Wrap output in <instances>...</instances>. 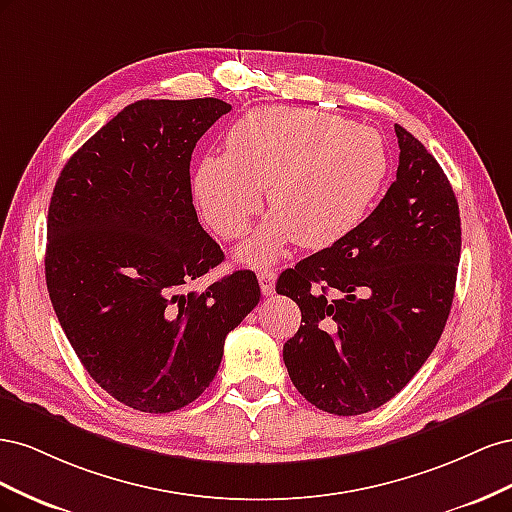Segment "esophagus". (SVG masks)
<instances>
[{
  "label": "esophagus",
  "mask_w": 512,
  "mask_h": 512,
  "mask_svg": "<svg viewBox=\"0 0 512 512\" xmlns=\"http://www.w3.org/2000/svg\"><path fill=\"white\" fill-rule=\"evenodd\" d=\"M275 280L277 275L273 269H260L258 271V284H260V290L265 297H271V294L275 292Z\"/></svg>",
  "instance_id": "34e87169"
}]
</instances>
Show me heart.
<instances>
[{"instance_id": "b5f03b06", "label": "heart", "mask_w": 512, "mask_h": 512, "mask_svg": "<svg viewBox=\"0 0 512 512\" xmlns=\"http://www.w3.org/2000/svg\"><path fill=\"white\" fill-rule=\"evenodd\" d=\"M224 156H207L192 188L205 222L239 239L269 190L275 213L239 247L247 265H269L290 241L327 247L361 224L389 175L376 128L307 108L262 106L226 134Z\"/></svg>"}]
</instances>
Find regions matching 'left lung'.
I'll list each match as a JSON object with an SVG mask.
<instances>
[{
  "mask_svg": "<svg viewBox=\"0 0 512 512\" xmlns=\"http://www.w3.org/2000/svg\"><path fill=\"white\" fill-rule=\"evenodd\" d=\"M397 179L378 207L327 250L277 280L301 309L284 344L297 391L354 416L393 399L429 359L455 297L461 220L455 192L421 141L395 126Z\"/></svg>",
  "mask_w": 512,
  "mask_h": 512,
  "instance_id": "8db88e82",
  "label": "left lung"
}]
</instances>
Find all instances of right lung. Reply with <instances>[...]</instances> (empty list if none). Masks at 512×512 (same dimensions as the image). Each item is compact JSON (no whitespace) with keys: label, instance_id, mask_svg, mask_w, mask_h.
Returning <instances> with one entry per match:
<instances>
[{"label":"right lung","instance_id":"1","mask_svg":"<svg viewBox=\"0 0 512 512\" xmlns=\"http://www.w3.org/2000/svg\"><path fill=\"white\" fill-rule=\"evenodd\" d=\"M218 98L138 100L61 170L46 222V288L87 374L134 410L173 412L218 374L226 335L260 301L254 271L205 290L224 260L192 205L196 143Z\"/></svg>","mask_w":512,"mask_h":512}]
</instances>
